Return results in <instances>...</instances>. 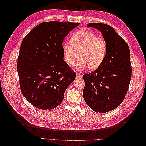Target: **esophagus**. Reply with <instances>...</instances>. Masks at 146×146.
Masks as SVG:
<instances>
[{
  "instance_id": "obj_1",
  "label": "esophagus",
  "mask_w": 146,
  "mask_h": 146,
  "mask_svg": "<svg viewBox=\"0 0 146 146\" xmlns=\"http://www.w3.org/2000/svg\"><path fill=\"white\" fill-rule=\"evenodd\" d=\"M82 77V76L81 75H80L79 74H76V78H81Z\"/></svg>"
}]
</instances>
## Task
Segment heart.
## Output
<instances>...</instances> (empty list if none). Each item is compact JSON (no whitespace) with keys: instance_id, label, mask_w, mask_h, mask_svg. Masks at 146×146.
<instances>
[{"instance_id":"heart-1","label":"heart","mask_w":146,"mask_h":146,"mask_svg":"<svg viewBox=\"0 0 146 146\" xmlns=\"http://www.w3.org/2000/svg\"><path fill=\"white\" fill-rule=\"evenodd\" d=\"M70 42H64L62 53L65 62L70 66L76 64V53L80 52V61L76 66L78 71L88 68L96 69L102 64L107 52V46L103 39L87 29H82L75 32L70 37Z\"/></svg>"}]
</instances>
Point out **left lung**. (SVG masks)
I'll list each match as a JSON object with an SVG mask.
<instances>
[{
  "instance_id": "left-lung-1",
  "label": "left lung",
  "mask_w": 146,
  "mask_h": 146,
  "mask_svg": "<svg viewBox=\"0 0 146 146\" xmlns=\"http://www.w3.org/2000/svg\"><path fill=\"white\" fill-rule=\"evenodd\" d=\"M87 26L102 33L107 52L98 68L83 76L85 82L83 96L93 111L104 113L119 107L129 90L131 78L130 52L127 43L110 25L92 23Z\"/></svg>"
}]
</instances>
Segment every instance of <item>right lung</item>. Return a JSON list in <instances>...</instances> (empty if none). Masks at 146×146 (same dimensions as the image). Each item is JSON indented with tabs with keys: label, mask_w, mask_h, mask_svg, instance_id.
<instances>
[{
	"label": "right lung",
	"mask_w": 146,
	"mask_h": 146,
	"mask_svg": "<svg viewBox=\"0 0 146 146\" xmlns=\"http://www.w3.org/2000/svg\"><path fill=\"white\" fill-rule=\"evenodd\" d=\"M79 24L42 23L22 42L17 66L20 88L25 98L37 108H56L76 78V73L63 60L62 44Z\"/></svg>",
	"instance_id": "1"
}]
</instances>
